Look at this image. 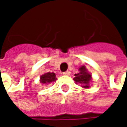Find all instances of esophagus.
<instances>
[{"label":"esophagus","mask_w":127,"mask_h":127,"mask_svg":"<svg viewBox=\"0 0 127 127\" xmlns=\"http://www.w3.org/2000/svg\"><path fill=\"white\" fill-rule=\"evenodd\" d=\"M70 71L69 70H66V71H64V72H63V74L64 75H66V76H68V75H70Z\"/></svg>","instance_id":"1"}]
</instances>
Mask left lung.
Wrapping results in <instances>:
<instances>
[{"instance_id": "left-lung-1", "label": "left lung", "mask_w": 127, "mask_h": 127, "mask_svg": "<svg viewBox=\"0 0 127 127\" xmlns=\"http://www.w3.org/2000/svg\"><path fill=\"white\" fill-rule=\"evenodd\" d=\"M73 80L76 83L81 84L82 88H88L90 82L91 80V74L88 72V70L85 66H82L79 68V73L75 74Z\"/></svg>"}]
</instances>
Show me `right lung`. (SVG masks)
I'll return each mask as SVG.
<instances>
[{
	"mask_svg": "<svg viewBox=\"0 0 127 127\" xmlns=\"http://www.w3.org/2000/svg\"><path fill=\"white\" fill-rule=\"evenodd\" d=\"M56 80H57V78H56V75L54 73L48 72L40 76V82L43 84H48L52 82H55Z\"/></svg>",
	"mask_w": 127,
	"mask_h": 127,
	"instance_id": "right-lung-1",
	"label": "right lung"
}]
</instances>
